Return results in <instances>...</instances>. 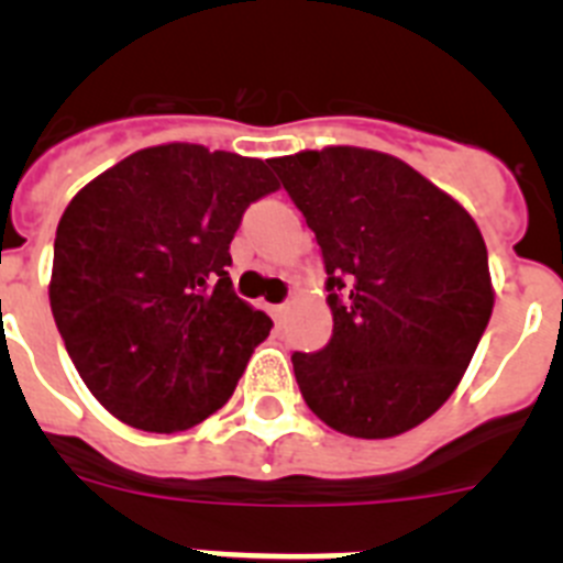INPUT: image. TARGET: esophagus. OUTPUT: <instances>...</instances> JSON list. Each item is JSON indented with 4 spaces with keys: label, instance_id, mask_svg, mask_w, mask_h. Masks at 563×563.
<instances>
[{
    "label": "esophagus",
    "instance_id": "34e87169",
    "mask_svg": "<svg viewBox=\"0 0 563 563\" xmlns=\"http://www.w3.org/2000/svg\"><path fill=\"white\" fill-rule=\"evenodd\" d=\"M271 312H273V318H278V321H282V318H285V312H287V305H273Z\"/></svg>",
    "mask_w": 563,
    "mask_h": 563
}]
</instances>
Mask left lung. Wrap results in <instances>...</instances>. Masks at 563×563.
I'll return each mask as SVG.
<instances>
[{
	"instance_id": "1",
	"label": "left lung",
	"mask_w": 563,
	"mask_h": 563,
	"mask_svg": "<svg viewBox=\"0 0 563 563\" xmlns=\"http://www.w3.org/2000/svg\"><path fill=\"white\" fill-rule=\"evenodd\" d=\"M267 163L324 256L332 338L316 355H292L307 406L363 440L415 429L454 395L494 312L474 217L375 148L327 146Z\"/></svg>"
}]
</instances>
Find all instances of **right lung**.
<instances>
[{
    "mask_svg": "<svg viewBox=\"0 0 563 563\" xmlns=\"http://www.w3.org/2000/svg\"><path fill=\"white\" fill-rule=\"evenodd\" d=\"M256 157L163 143L87 183L62 213L49 307L109 415L157 434L222 409L273 321L233 292L231 239L276 191Z\"/></svg>",
    "mask_w": 563,
    "mask_h": 563,
    "instance_id": "1",
    "label": "right lung"
}]
</instances>
